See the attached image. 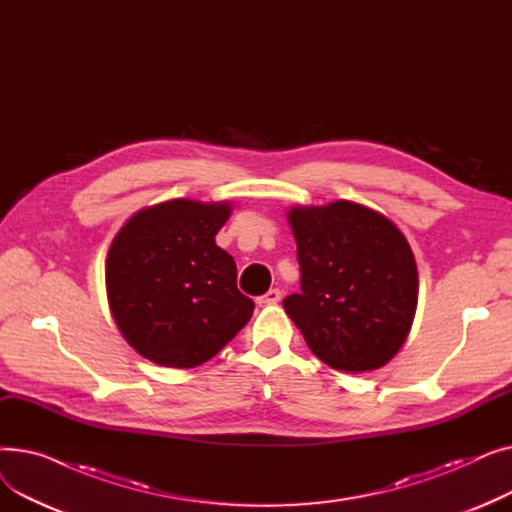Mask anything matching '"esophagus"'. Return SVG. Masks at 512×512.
<instances>
[{
	"label": "esophagus",
	"mask_w": 512,
	"mask_h": 512,
	"mask_svg": "<svg viewBox=\"0 0 512 512\" xmlns=\"http://www.w3.org/2000/svg\"><path fill=\"white\" fill-rule=\"evenodd\" d=\"M280 299H282V290L280 288H272V290H267L263 297H259L257 303L259 305H276Z\"/></svg>",
	"instance_id": "obj_1"
}]
</instances>
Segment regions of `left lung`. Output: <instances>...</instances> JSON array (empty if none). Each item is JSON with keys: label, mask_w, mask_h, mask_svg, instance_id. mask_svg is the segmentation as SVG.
I'll use <instances>...</instances> for the list:
<instances>
[{"label": "left lung", "mask_w": 512, "mask_h": 512, "mask_svg": "<svg viewBox=\"0 0 512 512\" xmlns=\"http://www.w3.org/2000/svg\"><path fill=\"white\" fill-rule=\"evenodd\" d=\"M301 292L282 301L311 353L363 373L386 365L407 340L417 309V265L407 238L359 203L294 207Z\"/></svg>", "instance_id": "8db88e82"}]
</instances>
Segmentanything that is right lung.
I'll return each instance as SVG.
<instances>
[{
  "label": "right lung",
  "mask_w": 512,
  "mask_h": 512,
  "mask_svg": "<svg viewBox=\"0 0 512 512\" xmlns=\"http://www.w3.org/2000/svg\"><path fill=\"white\" fill-rule=\"evenodd\" d=\"M228 203L174 199L139 211L105 265L112 315L134 351L164 367H197L247 326L255 303L215 245Z\"/></svg>",
  "instance_id": "add662e5"
}]
</instances>
